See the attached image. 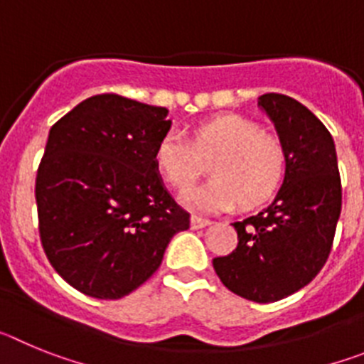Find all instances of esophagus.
<instances>
[{
  "label": "esophagus",
  "instance_id": "obj_1",
  "mask_svg": "<svg viewBox=\"0 0 364 364\" xmlns=\"http://www.w3.org/2000/svg\"><path fill=\"white\" fill-rule=\"evenodd\" d=\"M210 224H211L210 218H202V217H198V215H193V217H191V228H193V230H200V228L210 226Z\"/></svg>",
  "mask_w": 364,
  "mask_h": 364
}]
</instances>
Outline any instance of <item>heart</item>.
<instances>
[{
	"mask_svg": "<svg viewBox=\"0 0 364 364\" xmlns=\"http://www.w3.org/2000/svg\"><path fill=\"white\" fill-rule=\"evenodd\" d=\"M154 160L167 184L178 191L191 188L210 164L213 178L186 195V202L202 211H226L237 202L255 208L277 191L286 173L281 138L237 114L198 125L191 142L169 131L160 138Z\"/></svg>",
	"mask_w": 364,
	"mask_h": 364,
	"instance_id": "1",
	"label": "heart"
}]
</instances>
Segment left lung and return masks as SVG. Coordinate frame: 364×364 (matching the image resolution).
Wrapping results in <instances>:
<instances>
[{"label": "left lung", "instance_id": "1", "mask_svg": "<svg viewBox=\"0 0 364 364\" xmlns=\"http://www.w3.org/2000/svg\"><path fill=\"white\" fill-rule=\"evenodd\" d=\"M286 149V176L268 208L235 222L239 244L215 257L228 290L253 302L295 294L323 269L343 204L332 134L297 100L277 92L259 98Z\"/></svg>", "mask_w": 364, "mask_h": 364}]
</instances>
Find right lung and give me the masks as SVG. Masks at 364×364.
I'll list each match as a JSON object with an SVG mask.
<instances>
[{"label":"right lung","mask_w":364,"mask_h":364,"mask_svg":"<svg viewBox=\"0 0 364 364\" xmlns=\"http://www.w3.org/2000/svg\"><path fill=\"white\" fill-rule=\"evenodd\" d=\"M169 127L166 107L118 95L83 100L50 127L34 191L41 246L89 297L129 295L189 228L154 160Z\"/></svg>","instance_id":"obj_1"}]
</instances>
